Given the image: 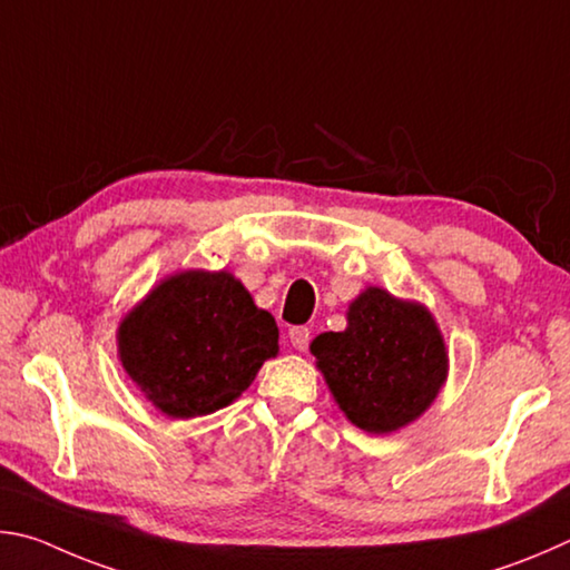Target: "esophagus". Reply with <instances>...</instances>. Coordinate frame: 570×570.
<instances>
[{"instance_id": "obj_1", "label": "esophagus", "mask_w": 570, "mask_h": 570, "mask_svg": "<svg viewBox=\"0 0 570 570\" xmlns=\"http://www.w3.org/2000/svg\"><path fill=\"white\" fill-rule=\"evenodd\" d=\"M287 337H291L295 351H307V345H311V331H307V327H303V325L291 327Z\"/></svg>"}]
</instances>
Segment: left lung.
<instances>
[{
    "label": "left lung",
    "mask_w": 570,
    "mask_h": 570,
    "mask_svg": "<svg viewBox=\"0 0 570 570\" xmlns=\"http://www.w3.org/2000/svg\"><path fill=\"white\" fill-rule=\"evenodd\" d=\"M311 353L347 421L375 435L421 417L448 377L445 343L428 307L383 287H365L347 307L345 331L317 335Z\"/></svg>",
    "instance_id": "left-lung-1"
}]
</instances>
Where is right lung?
Returning <instances> with one entry per match:
<instances>
[{"label":"right lung","mask_w":570,"mask_h":570,"mask_svg":"<svg viewBox=\"0 0 570 570\" xmlns=\"http://www.w3.org/2000/svg\"><path fill=\"white\" fill-rule=\"evenodd\" d=\"M277 325L235 275L185 269L149 291L117 331L122 367L157 411L209 415L235 401L267 357Z\"/></svg>","instance_id":"obj_1"}]
</instances>
